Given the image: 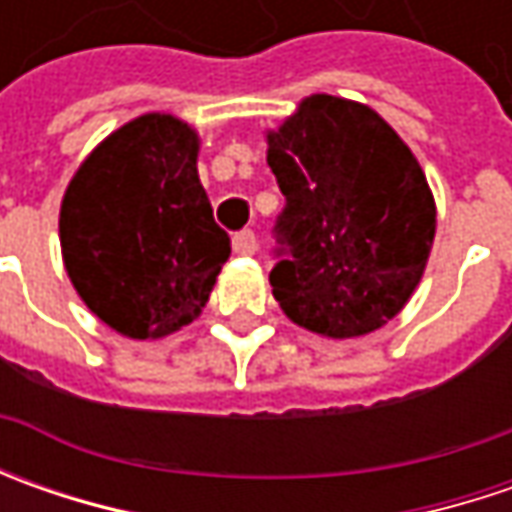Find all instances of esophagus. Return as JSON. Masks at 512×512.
Segmentation results:
<instances>
[{
    "label": "esophagus",
    "instance_id": "34e87169",
    "mask_svg": "<svg viewBox=\"0 0 512 512\" xmlns=\"http://www.w3.org/2000/svg\"><path fill=\"white\" fill-rule=\"evenodd\" d=\"M256 247H259V236L245 227V230H239L236 236H233V250L236 253H242V256H250V253H256Z\"/></svg>",
    "mask_w": 512,
    "mask_h": 512
}]
</instances>
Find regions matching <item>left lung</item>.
Instances as JSON below:
<instances>
[{"label":"left lung","mask_w":512,"mask_h":512,"mask_svg":"<svg viewBox=\"0 0 512 512\" xmlns=\"http://www.w3.org/2000/svg\"><path fill=\"white\" fill-rule=\"evenodd\" d=\"M285 207L273 225V296L333 339L393 319L422 279L436 205L416 156L379 113L316 93L267 136Z\"/></svg>","instance_id":"1"}]
</instances>
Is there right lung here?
I'll return each instance as SVG.
<instances>
[{
	"label": "right lung",
	"mask_w": 512,
	"mask_h": 512,
	"mask_svg": "<svg viewBox=\"0 0 512 512\" xmlns=\"http://www.w3.org/2000/svg\"><path fill=\"white\" fill-rule=\"evenodd\" d=\"M196 150L185 122L148 113L93 150L65 193L59 236L70 282L130 339L190 325L230 256Z\"/></svg>",
	"instance_id": "right-lung-1"
}]
</instances>
